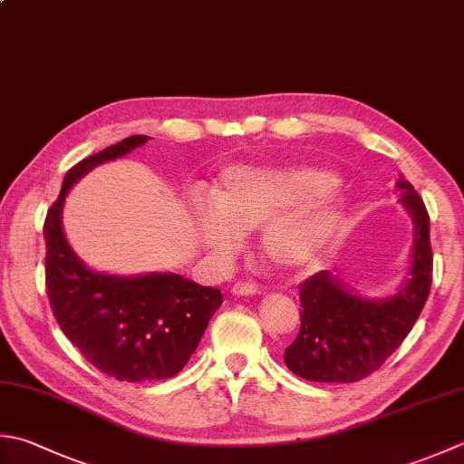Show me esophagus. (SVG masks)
<instances>
[{
	"instance_id": "1",
	"label": "esophagus",
	"mask_w": 464,
	"mask_h": 464,
	"mask_svg": "<svg viewBox=\"0 0 464 464\" xmlns=\"http://www.w3.org/2000/svg\"><path fill=\"white\" fill-rule=\"evenodd\" d=\"M233 294L235 295H256L261 294V287L256 284V281H237L233 284Z\"/></svg>"
}]
</instances>
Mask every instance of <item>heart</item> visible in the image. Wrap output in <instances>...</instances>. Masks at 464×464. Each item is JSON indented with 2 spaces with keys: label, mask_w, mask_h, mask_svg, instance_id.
<instances>
[{
  "label": "heart",
  "mask_w": 464,
  "mask_h": 464,
  "mask_svg": "<svg viewBox=\"0 0 464 464\" xmlns=\"http://www.w3.org/2000/svg\"><path fill=\"white\" fill-rule=\"evenodd\" d=\"M338 177L322 169H233L223 177L217 203L193 208L198 239L229 256L249 231L270 221L261 247L279 267H299L322 253L342 219L330 197Z\"/></svg>",
  "instance_id": "1"
}]
</instances>
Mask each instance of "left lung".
Wrapping results in <instances>:
<instances>
[{"instance_id": "1", "label": "left lung", "mask_w": 464, "mask_h": 464, "mask_svg": "<svg viewBox=\"0 0 464 464\" xmlns=\"http://www.w3.org/2000/svg\"><path fill=\"white\" fill-rule=\"evenodd\" d=\"M414 221L411 281L384 302L352 295L330 271L299 284L297 338L284 353L287 368L312 382H358L392 356L419 320L432 284L430 219L422 197L398 180Z\"/></svg>"}]
</instances>
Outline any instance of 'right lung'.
Segmentation results:
<instances>
[{"instance_id": "right-lung-1", "label": "right lung", "mask_w": 464, "mask_h": 464, "mask_svg": "<svg viewBox=\"0 0 464 464\" xmlns=\"http://www.w3.org/2000/svg\"><path fill=\"white\" fill-rule=\"evenodd\" d=\"M147 140L142 134L129 136L72 167L44 221L45 294L60 330L94 368L126 382L179 374L223 304L217 287L177 274H94L63 237L60 213L68 188L100 162L122 157Z\"/></svg>"}]
</instances>
